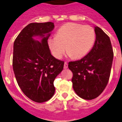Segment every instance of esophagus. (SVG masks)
Wrapping results in <instances>:
<instances>
[{"label":"esophagus","instance_id":"1","mask_svg":"<svg viewBox=\"0 0 122 122\" xmlns=\"http://www.w3.org/2000/svg\"><path fill=\"white\" fill-rule=\"evenodd\" d=\"M63 68H64V69H66L68 68V63L67 62H65L64 63V66H63Z\"/></svg>","mask_w":122,"mask_h":122}]
</instances>
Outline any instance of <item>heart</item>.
Masks as SVG:
<instances>
[{
  "label": "heart",
  "mask_w": 122,
  "mask_h": 122,
  "mask_svg": "<svg viewBox=\"0 0 122 122\" xmlns=\"http://www.w3.org/2000/svg\"><path fill=\"white\" fill-rule=\"evenodd\" d=\"M95 36L94 29L90 25L68 22L58 29L56 36L49 38L48 44L56 59H61L65 49L72 58L81 59L90 51Z\"/></svg>",
  "instance_id": "obj_1"
}]
</instances>
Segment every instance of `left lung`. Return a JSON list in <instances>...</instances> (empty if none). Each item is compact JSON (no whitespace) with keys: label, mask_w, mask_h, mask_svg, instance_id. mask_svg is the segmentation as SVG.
Here are the masks:
<instances>
[{"label":"left lung","mask_w":122,"mask_h":122,"mask_svg":"<svg viewBox=\"0 0 122 122\" xmlns=\"http://www.w3.org/2000/svg\"><path fill=\"white\" fill-rule=\"evenodd\" d=\"M96 40L93 48L81 60L68 63L73 73V87L84 100H93L103 92L109 79L114 52L108 35L95 27Z\"/></svg>","instance_id":"obj_1"}]
</instances>
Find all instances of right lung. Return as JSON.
Instances as JSON below:
<instances>
[{
    "label": "right lung",
    "mask_w": 122,
    "mask_h": 122,
    "mask_svg": "<svg viewBox=\"0 0 122 122\" xmlns=\"http://www.w3.org/2000/svg\"><path fill=\"white\" fill-rule=\"evenodd\" d=\"M53 22L30 23L22 30L13 45V68L25 95L36 103L50 100L55 93L54 79L64 62L51 55L48 44ZM40 36V42L33 38Z\"/></svg>",
    "instance_id": "1"
}]
</instances>
